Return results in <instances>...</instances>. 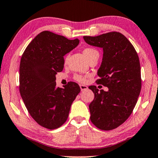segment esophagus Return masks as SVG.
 I'll list each match as a JSON object with an SVG mask.
<instances>
[{
	"label": "esophagus",
	"mask_w": 158,
	"mask_h": 158,
	"mask_svg": "<svg viewBox=\"0 0 158 158\" xmlns=\"http://www.w3.org/2000/svg\"><path fill=\"white\" fill-rule=\"evenodd\" d=\"M80 88H81L82 91L88 90V86L85 85H80Z\"/></svg>",
	"instance_id": "1"
}]
</instances>
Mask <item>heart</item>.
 <instances>
[{"label":"heart","mask_w":158,"mask_h":158,"mask_svg":"<svg viewBox=\"0 0 158 158\" xmlns=\"http://www.w3.org/2000/svg\"><path fill=\"white\" fill-rule=\"evenodd\" d=\"M83 54L85 58H87V60L91 57L93 55L95 54V53H98V51L95 50L94 48H85L83 50ZM68 56H66L65 58V63H67V61H68ZM74 80L75 81H77V82H80V83H85L86 82V77L85 76H83V75H74L73 77Z\"/></svg>","instance_id":"heart-1"}]
</instances>
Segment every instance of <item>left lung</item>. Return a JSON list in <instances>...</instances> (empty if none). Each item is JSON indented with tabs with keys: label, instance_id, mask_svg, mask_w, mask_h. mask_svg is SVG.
Instances as JSON below:
<instances>
[{
	"label": "left lung",
	"instance_id": "8db88e82",
	"mask_svg": "<svg viewBox=\"0 0 158 158\" xmlns=\"http://www.w3.org/2000/svg\"><path fill=\"white\" fill-rule=\"evenodd\" d=\"M83 38L88 44L103 50L98 70L100 78L96 83L108 88L107 91H99L95 85L89 86L95 95L89 105L90 120L100 130H113L130 117L140 95L142 81L138 53L118 32Z\"/></svg>",
	"mask_w": 158,
	"mask_h": 158
}]
</instances>
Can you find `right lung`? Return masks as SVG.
Wrapping results in <instances>:
<instances>
[{
  "label": "right lung",
  "mask_w": 158,
  "mask_h": 158,
  "mask_svg": "<svg viewBox=\"0 0 158 158\" xmlns=\"http://www.w3.org/2000/svg\"><path fill=\"white\" fill-rule=\"evenodd\" d=\"M50 31L35 36L25 50L20 64V93L31 117L45 128L63 125L70 107L81 92L78 85L69 82L56 87V75L64 67V58L79 44Z\"/></svg>",
  "instance_id": "right-lung-1"
}]
</instances>
